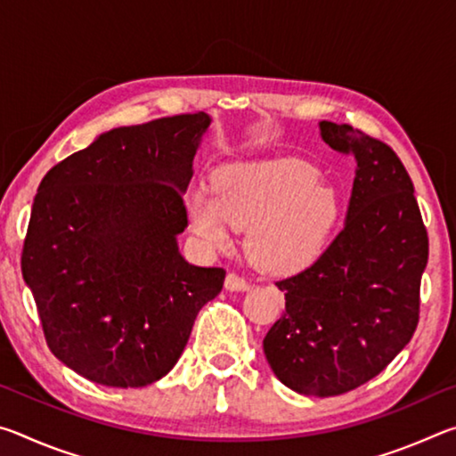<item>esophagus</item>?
<instances>
[{"label":"esophagus","mask_w":456,"mask_h":456,"mask_svg":"<svg viewBox=\"0 0 456 456\" xmlns=\"http://www.w3.org/2000/svg\"><path fill=\"white\" fill-rule=\"evenodd\" d=\"M225 288L229 291H245V289H249V281H247L243 275L231 272L225 277Z\"/></svg>","instance_id":"esophagus-1"}]
</instances>
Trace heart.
Returning <instances> with one entry per match:
<instances>
[{"label": "heart", "instance_id": "heart-1", "mask_svg": "<svg viewBox=\"0 0 456 456\" xmlns=\"http://www.w3.org/2000/svg\"><path fill=\"white\" fill-rule=\"evenodd\" d=\"M318 176V168L296 159L221 165L211 189L189 192L191 227L213 247H227L233 229L247 227L253 264L272 273L297 272L320 256L339 215L338 192Z\"/></svg>", "mask_w": 456, "mask_h": 456}]
</instances>
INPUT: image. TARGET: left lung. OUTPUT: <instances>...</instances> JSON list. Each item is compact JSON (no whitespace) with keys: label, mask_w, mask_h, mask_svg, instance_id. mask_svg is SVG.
<instances>
[{"label":"left lung","mask_w":456,"mask_h":456,"mask_svg":"<svg viewBox=\"0 0 456 456\" xmlns=\"http://www.w3.org/2000/svg\"><path fill=\"white\" fill-rule=\"evenodd\" d=\"M320 128L331 149L358 163L348 217L310 267L275 281L285 314L264 350L285 386L326 398L372 380L411 342L428 235L411 176L388 144L350 125L322 120Z\"/></svg>","instance_id":"1"}]
</instances>
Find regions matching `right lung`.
<instances>
[{
    "instance_id": "obj_1",
    "label": "right lung",
    "mask_w": 456,
    "mask_h": 456,
    "mask_svg": "<svg viewBox=\"0 0 456 456\" xmlns=\"http://www.w3.org/2000/svg\"><path fill=\"white\" fill-rule=\"evenodd\" d=\"M205 112L114 128L52 167L37 187L21 249L53 356L114 388L157 382L181 358L223 267L181 257L183 192Z\"/></svg>"
}]
</instances>
